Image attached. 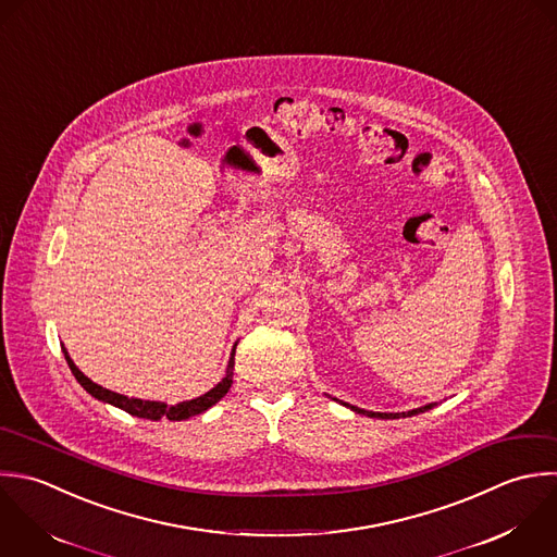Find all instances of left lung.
I'll return each instance as SVG.
<instances>
[{
  "instance_id": "left-lung-1",
  "label": "left lung",
  "mask_w": 557,
  "mask_h": 557,
  "mask_svg": "<svg viewBox=\"0 0 557 557\" xmlns=\"http://www.w3.org/2000/svg\"><path fill=\"white\" fill-rule=\"evenodd\" d=\"M327 397H330V395H327ZM330 399H334L336 404H341V406H345V408L354 410L356 414H364V417H369V419H408V417H414V414L428 412V410H432L434 406H438V404H428V406H421V408H414V410H408V412H369V410H362V408H358V406L345 404V401H341V399H336V397H330Z\"/></svg>"
}]
</instances>
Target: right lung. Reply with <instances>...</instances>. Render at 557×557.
I'll use <instances>...</instances> for the list:
<instances>
[{
    "label": "right lung",
    "mask_w": 557,
    "mask_h": 557,
    "mask_svg": "<svg viewBox=\"0 0 557 557\" xmlns=\"http://www.w3.org/2000/svg\"><path fill=\"white\" fill-rule=\"evenodd\" d=\"M62 354H64V360H66L71 373H73L75 380L79 382V386H82L90 397H95L97 401L110 404V406H114V408L125 410V412L132 414V417L147 419V421H160L162 417H166L169 421H186V419H190V417H197V414L210 410L214 404H219V401L227 395V391H230V386H232V375H234V354H236V345H234V349H232V354H230V362H227V369H225V377H223L214 388H210L206 395L195 397V399H190V401L175 404V406H166L164 401H145V399H136V397H125V395L112 393V391H108V388L95 384L92 380H88V377L75 367V362L71 360L69 351L64 349V345H62Z\"/></svg>",
    "instance_id": "obj_1"
}]
</instances>
